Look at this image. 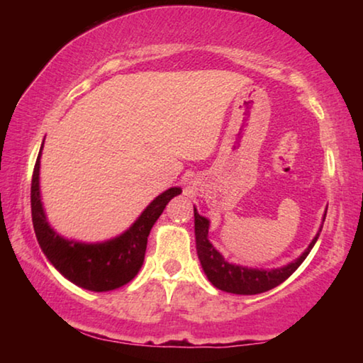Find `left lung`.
<instances>
[{"label": "left lung", "mask_w": 363, "mask_h": 363, "mask_svg": "<svg viewBox=\"0 0 363 363\" xmlns=\"http://www.w3.org/2000/svg\"><path fill=\"white\" fill-rule=\"evenodd\" d=\"M327 216V211L323 214V220ZM194 218H195V243H196V255L203 269L208 280L211 281L213 286L218 290H223L233 294H259L264 291L272 290L290 277L303 261L314 248L318 235H320L323 220L315 237L312 238L309 247L304 250V253L296 259L285 264L281 267L274 269H257L240 266V264H233L225 259V257L214 248V245L208 238V230H210V219L200 216L196 208L194 206Z\"/></svg>", "instance_id": "obj_1"}]
</instances>
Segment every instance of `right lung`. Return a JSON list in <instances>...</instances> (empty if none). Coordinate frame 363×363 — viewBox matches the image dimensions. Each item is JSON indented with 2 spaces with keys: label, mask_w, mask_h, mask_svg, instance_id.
Instances as JSON below:
<instances>
[{
  "label": "right lung",
  "mask_w": 363,
  "mask_h": 363,
  "mask_svg": "<svg viewBox=\"0 0 363 363\" xmlns=\"http://www.w3.org/2000/svg\"><path fill=\"white\" fill-rule=\"evenodd\" d=\"M36 158L32 179V219L41 251L48 261L72 284L89 291H110L126 285L136 277L144 264L147 237L168 201L182 192L181 187H169L155 196L139 218L120 235L110 240L88 243L60 235L48 223L40 190V160Z\"/></svg>",
  "instance_id": "obj_1"
}]
</instances>
